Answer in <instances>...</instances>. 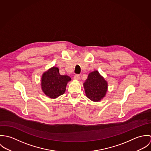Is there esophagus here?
<instances>
[{"label":"esophagus","instance_id":"obj_1","mask_svg":"<svg viewBox=\"0 0 151 151\" xmlns=\"http://www.w3.org/2000/svg\"><path fill=\"white\" fill-rule=\"evenodd\" d=\"M74 78L75 80H78L80 79V75H79V74H76V75L74 76Z\"/></svg>","mask_w":151,"mask_h":151}]
</instances>
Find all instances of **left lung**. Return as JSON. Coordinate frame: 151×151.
<instances>
[{
    "label": "left lung",
    "instance_id": "8db88e82",
    "mask_svg": "<svg viewBox=\"0 0 151 151\" xmlns=\"http://www.w3.org/2000/svg\"><path fill=\"white\" fill-rule=\"evenodd\" d=\"M86 96L93 102H99L106 95L108 83L97 70L88 74L84 83Z\"/></svg>",
    "mask_w": 151,
    "mask_h": 151
}]
</instances>
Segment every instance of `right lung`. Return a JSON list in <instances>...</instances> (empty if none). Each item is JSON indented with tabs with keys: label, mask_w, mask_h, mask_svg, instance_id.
<instances>
[{
	"label": "right lung",
	"mask_w": 151,
	"mask_h": 151,
	"mask_svg": "<svg viewBox=\"0 0 151 151\" xmlns=\"http://www.w3.org/2000/svg\"><path fill=\"white\" fill-rule=\"evenodd\" d=\"M70 81L71 78L69 76L60 75L59 68L53 67L42 74V90L46 96L55 99L65 93L66 86Z\"/></svg>",
	"instance_id": "add662e5"
}]
</instances>
